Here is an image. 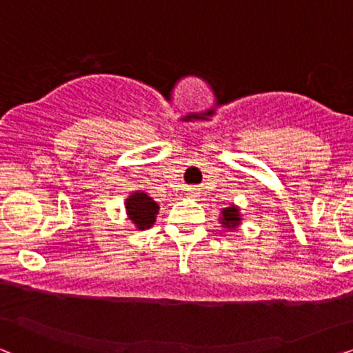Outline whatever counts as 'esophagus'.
<instances>
[{"mask_svg": "<svg viewBox=\"0 0 353 353\" xmlns=\"http://www.w3.org/2000/svg\"><path fill=\"white\" fill-rule=\"evenodd\" d=\"M189 196H196L199 194H196V190L195 189H192V190H189V194H187Z\"/></svg>", "mask_w": 353, "mask_h": 353, "instance_id": "esophagus-1", "label": "esophagus"}]
</instances>
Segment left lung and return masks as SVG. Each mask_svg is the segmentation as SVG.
Returning a JSON list of instances; mask_svg holds the SVG:
<instances>
[{"instance_id": "8db88e82", "label": "left lung", "mask_w": 353, "mask_h": 353, "mask_svg": "<svg viewBox=\"0 0 353 353\" xmlns=\"http://www.w3.org/2000/svg\"><path fill=\"white\" fill-rule=\"evenodd\" d=\"M221 224L223 228L229 229V231H234V229L239 228V224L242 223L241 213H239V208L236 205H231L229 208H224L221 211Z\"/></svg>"}]
</instances>
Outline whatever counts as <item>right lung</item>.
<instances>
[{"label": "right lung", "instance_id": "obj_1", "mask_svg": "<svg viewBox=\"0 0 353 353\" xmlns=\"http://www.w3.org/2000/svg\"><path fill=\"white\" fill-rule=\"evenodd\" d=\"M159 206L152 196H148L145 192H134L125 200V211H128L129 219L135 224V228L143 231V229H150L157 221Z\"/></svg>", "mask_w": 353, "mask_h": 353}]
</instances>
